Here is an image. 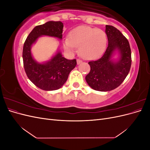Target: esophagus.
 Masks as SVG:
<instances>
[{
  "mask_svg": "<svg viewBox=\"0 0 150 150\" xmlns=\"http://www.w3.org/2000/svg\"><path fill=\"white\" fill-rule=\"evenodd\" d=\"M82 62H83L82 60L79 59H77V64H80L81 63H82Z\"/></svg>",
  "mask_w": 150,
  "mask_h": 150,
  "instance_id": "obj_1",
  "label": "esophagus"
}]
</instances>
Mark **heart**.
Masks as SVG:
<instances>
[{
    "instance_id": "1",
    "label": "heart",
    "mask_w": 150,
    "mask_h": 150,
    "mask_svg": "<svg viewBox=\"0 0 150 150\" xmlns=\"http://www.w3.org/2000/svg\"><path fill=\"white\" fill-rule=\"evenodd\" d=\"M107 36L101 29L86 25H81L72 29L69 38L63 40V46L69 54L76 52L79 47L81 56L84 59H91L104 53L107 45Z\"/></svg>"
}]
</instances>
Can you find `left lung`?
I'll return each instance as SVG.
<instances>
[{"label": "left lung", "mask_w": 150, "mask_h": 150, "mask_svg": "<svg viewBox=\"0 0 150 150\" xmlns=\"http://www.w3.org/2000/svg\"><path fill=\"white\" fill-rule=\"evenodd\" d=\"M108 46L99 59L88 62L91 67L86 81L92 89L110 91L116 89L128 76L131 65V52L128 40L121 32L112 25H106ZM116 51L119 57H112Z\"/></svg>", "instance_id": "left-lung-1"}]
</instances>
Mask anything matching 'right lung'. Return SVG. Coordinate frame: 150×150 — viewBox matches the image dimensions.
Listing matches in <instances>:
<instances>
[{"label":"right lung","mask_w":150,"mask_h":150,"mask_svg":"<svg viewBox=\"0 0 150 150\" xmlns=\"http://www.w3.org/2000/svg\"><path fill=\"white\" fill-rule=\"evenodd\" d=\"M63 23L61 21H49L37 25L27 38L23 47L22 58L25 73L30 81L37 87L44 91L61 88L66 82L70 72L76 67V59L68 60L57 51L51 59L38 62L33 57L31 47L41 36L46 35L61 40Z\"/></svg>","instance_id":"obj_1"}]
</instances>
